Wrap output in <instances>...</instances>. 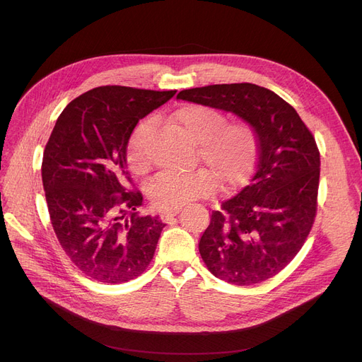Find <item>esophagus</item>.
<instances>
[{"label": "esophagus", "instance_id": "esophagus-1", "mask_svg": "<svg viewBox=\"0 0 362 362\" xmlns=\"http://www.w3.org/2000/svg\"><path fill=\"white\" fill-rule=\"evenodd\" d=\"M180 211V208H170V210H163L160 213V217L163 221H168L171 217H175Z\"/></svg>", "mask_w": 362, "mask_h": 362}]
</instances>
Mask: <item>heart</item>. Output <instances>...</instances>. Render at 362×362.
<instances>
[{
    "label": "heart",
    "instance_id": "1",
    "mask_svg": "<svg viewBox=\"0 0 362 362\" xmlns=\"http://www.w3.org/2000/svg\"><path fill=\"white\" fill-rule=\"evenodd\" d=\"M173 120L183 135L198 144L199 160L213 170L223 187H233L248 176L258 148L257 133L250 123L227 122L224 112L201 104L180 108ZM154 127V120L142 122L129 141L127 163L135 175H145L151 168L149 139ZM214 175L206 170L164 171L149 180L146 194L160 210L179 208L210 195L217 185Z\"/></svg>",
    "mask_w": 362,
    "mask_h": 362
}]
</instances>
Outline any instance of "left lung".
<instances>
[{
	"label": "left lung",
	"instance_id": "obj_1",
	"mask_svg": "<svg viewBox=\"0 0 362 362\" xmlns=\"http://www.w3.org/2000/svg\"><path fill=\"white\" fill-rule=\"evenodd\" d=\"M179 100L232 111L258 141L248 185L211 213L199 254L216 277L250 286L279 274L305 243L317 214L320 151L296 110L254 83L180 90Z\"/></svg>",
	"mask_w": 362,
	"mask_h": 362
}]
</instances>
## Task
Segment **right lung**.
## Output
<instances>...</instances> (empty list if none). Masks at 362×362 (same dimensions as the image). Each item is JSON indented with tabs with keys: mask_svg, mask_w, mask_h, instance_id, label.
Here are the masks:
<instances>
[{
	"mask_svg": "<svg viewBox=\"0 0 362 362\" xmlns=\"http://www.w3.org/2000/svg\"><path fill=\"white\" fill-rule=\"evenodd\" d=\"M176 92L98 86L57 119L42 158L49 220L66 255L93 280L126 283L154 257L165 224L141 216L126 151L138 122Z\"/></svg>",
	"mask_w": 362,
	"mask_h": 362,
	"instance_id": "right-lung-1",
	"label": "right lung"
}]
</instances>
